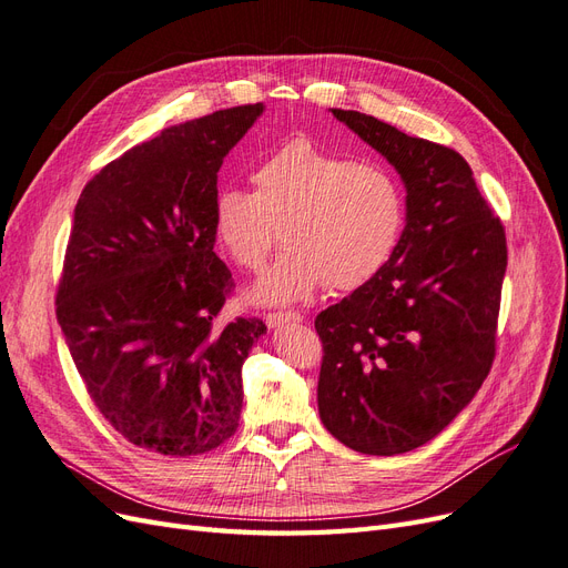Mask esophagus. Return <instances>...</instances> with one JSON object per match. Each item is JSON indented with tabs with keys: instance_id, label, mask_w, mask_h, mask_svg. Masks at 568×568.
Segmentation results:
<instances>
[{
	"instance_id": "1",
	"label": "esophagus",
	"mask_w": 568,
	"mask_h": 568,
	"mask_svg": "<svg viewBox=\"0 0 568 568\" xmlns=\"http://www.w3.org/2000/svg\"><path fill=\"white\" fill-rule=\"evenodd\" d=\"M304 321V316L302 314H297V311H278V314H268L266 316V325L271 327V331H276V327H281V325H297V323H302Z\"/></svg>"
}]
</instances>
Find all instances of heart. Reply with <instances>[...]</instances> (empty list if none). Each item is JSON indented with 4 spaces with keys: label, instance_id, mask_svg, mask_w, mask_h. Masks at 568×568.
Returning a JSON list of instances; mask_svg holds the SVG:
<instances>
[{
    "label": "heart",
    "instance_id": "1",
    "mask_svg": "<svg viewBox=\"0 0 568 568\" xmlns=\"http://www.w3.org/2000/svg\"><path fill=\"white\" fill-rule=\"evenodd\" d=\"M252 184L219 191L212 222L216 241L247 271L264 266L281 226L287 250L250 290L262 306L304 302L323 285L361 287L404 233V191L387 168L327 153L306 136L271 153Z\"/></svg>",
    "mask_w": 568,
    "mask_h": 568
}]
</instances>
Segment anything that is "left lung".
<instances>
[{
  "mask_svg": "<svg viewBox=\"0 0 568 568\" xmlns=\"http://www.w3.org/2000/svg\"><path fill=\"white\" fill-rule=\"evenodd\" d=\"M333 115L398 172L406 226L377 276L316 318L318 413L352 450L398 455L442 434L490 371L505 229L460 153L373 115Z\"/></svg>",
  "mask_w": 568,
  "mask_h": 568,
  "instance_id": "1",
  "label": "left lung"
}]
</instances>
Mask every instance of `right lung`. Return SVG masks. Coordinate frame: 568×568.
<instances>
[{"mask_svg":"<svg viewBox=\"0 0 568 568\" xmlns=\"http://www.w3.org/2000/svg\"><path fill=\"white\" fill-rule=\"evenodd\" d=\"M264 113L237 105L162 130L84 186L57 316L84 387L126 442L200 455L235 434L260 318L216 323L231 271L216 257V172Z\"/></svg>","mask_w":568,"mask_h":568,"instance_id":"add662e5","label":"right lung"}]
</instances>
